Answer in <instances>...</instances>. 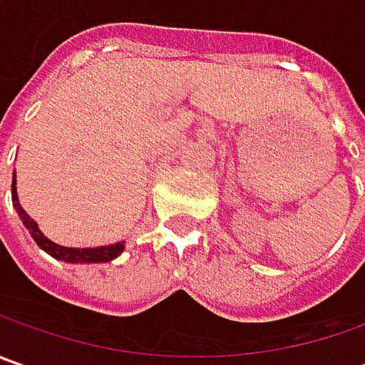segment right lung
I'll return each instance as SVG.
<instances>
[{
	"instance_id": "1",
	"label": "right lung",
	"mask_w": 365,
	"mask_h": 365,
	"mask_svg": "<svg viewBox=\"0 0 365 365\" xmlns=\"http://www.w3.org/2000/svg\"><path fill=\"white\" fill-rule=\"evenodd\" d=\"M11 201H14V207L18 211V215L24 221L26 230L30 232V235L34 237V242L44 252H48L52 258L64 259V262H73V264H81V262H109V259L118 258L121 252H123V242H118V244L111 245H99V247H64V245H56L54 242H50L48 237H44L36 221L24 209L21 205L18 203V195H16V176L11 180Z\"/></svg>"
}]
</instances>
